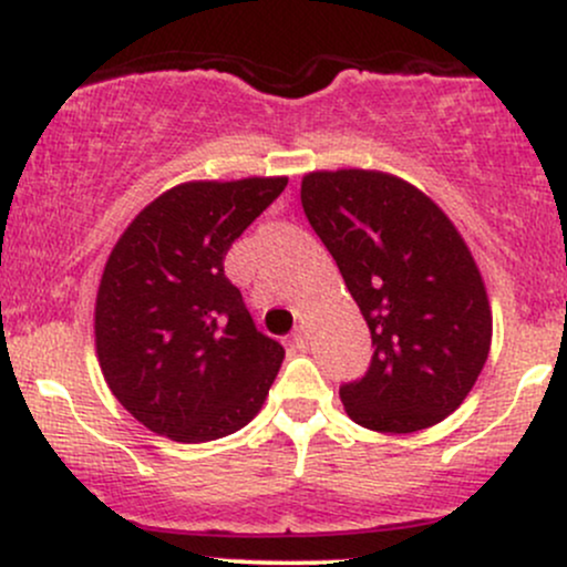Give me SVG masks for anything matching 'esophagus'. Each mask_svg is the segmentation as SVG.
<instances>
[{
    "label": "esophagus",
    "instance_id": "1",
    "mask_svg": "<svg viewBox=\"0 0 567 567\" xmlns=\"http://www.w3.org/2000/svg\"><path fill=\"white\" fill-rule=\"evenodd\" d=\"M290 347H292V349H298V351H306V349H309V336H306V330H303V328H298L296 333H292V338H290Z\"/></svg>",
    "mask_w": 567,
    "mask_h": 567
}]
</instances>
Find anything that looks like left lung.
Listing matches in <instances>:
<instances>
[{
	"label": "left lung",
	"mask_w": 567,
	"mask_h": 567,
	"mask_svg": "<svg viewBox=\"0 0 567 567\" xmlns=\"http://www.w3.org/2000/svg\"><path fill=\"white\" fill-rule=\"evenodd\" d=\"M301 205L373 338L365 375L341 386L349 419L392 434L440 424L491 351L470 247L426 194L386 173H309Z\"/></svg>",
	"instance_id": "1"
}]
</instances>
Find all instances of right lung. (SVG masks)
Returning a JSON list of instances; mask_svg holds the SVG:
<instances>
[{"instance_id":"add662e5","label":"right lung","mask_w":567,"mask_h":567,"mask_svg":"<svg viewBox=\"0 0 567 567\" xmlns=\"http://www.w3.org/2000/svg\"><path fill=\"white\" fill-rule=\"evenodd\" d=\"M288 178L194 181L135 216L103 269L95 347L120 405L175 442H210L264 405L285 349L224 275L234 239Z\"/></svg>"}]
</instances>
